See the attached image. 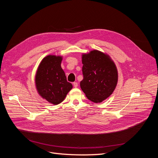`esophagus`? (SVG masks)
Returning a JSON list of instances; mask_svg holds the SVG:
<instances>
[{
  "mask_svg": "<svg viewBox=\"0 0 158 158\" xmlns=\"http://www.w3.org/2000/svg\"><path fill=\"white\" fill-rule=\"evenodd\" d=\"M73 85H74V88H77L78 87V83L77 82H74Z\"/></svg>",
  "mask_w": 158,
  "mask_h": 158,
  "instance_id": "obj_1",
  "label": "esophagus"
}]
</instances>
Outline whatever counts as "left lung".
Wrapping results in <instances>:
<instances>
[{
	"label": "left lung",
	"instance_id": "left-lung-1",
	"mask_svg": "<svg viewBox=\"0 0 158 158\" xmlns=\"http://www.w3.org/2000/svg\"><path fill=\"white\" fill-rule=\"evenodd\" d=\"M82 62L84 78L80 82L81 89L90 101L101 103L117 86V66L109 55L98 50L84 53Z\"/></svg>",
	"mask_w": 158,
	"mask_h": 158
}]
</instances>
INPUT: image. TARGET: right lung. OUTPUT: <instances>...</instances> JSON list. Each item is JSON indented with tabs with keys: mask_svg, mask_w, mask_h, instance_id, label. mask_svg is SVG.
<instances>
[{
	"mask_svg": "<svg viewBox=\"0 0 158 158\" xmlns=\"http://www.w3.org/2000/svg\"><path fill=\"white\" fill-rule=\"evenodd\" d=\"M63 56L47 55L38 66L35 83L38 94L49 103L58 105L64 101L73 88L67 82L64 70L61 68Z\"/></svg>",
	"mask_w": 158,
	"mask_h": 158,
	"instance_id": "obj_1",
	"label": "right lung"
}]
</instances>
